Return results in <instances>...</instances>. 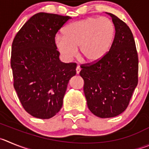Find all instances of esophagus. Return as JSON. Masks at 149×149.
<instances>
[{
  "mask_svg": "<svg viewBox=\"0 0 149 149\" xmlns=\"http://www.w3.org/2000/svg\"><path fill=\"white\" fill-rule=\"evenodd\" d=\"M80 71H81V68H80L79 66H77V68H76V73H77V74H79Z\"/></svg>",
  "mask_w": 149,
  "mask_h": 149,
  "instance_id": "obj_1",
  "label": "esophagus"
}]
</instances>
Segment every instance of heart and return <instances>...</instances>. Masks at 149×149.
Listing matches in <instances>:
<instances>
[{
    "label": "heart",
    "instance_id": "b5f03b06",
    "mask_svg": "<svg viewBox=\"0 0 149 149\" xmlns=\"http://www.w3.org/2000/svg\"><path fill=\"white\" fill-rule=\"evenodd\" d=\"M62 35L55 37V46L65 61H70L77 55L87 63L101 61L110 50L115 36L113 22L106 17H88L67 25Z\"/></svg>",
    "mask_w": 149,
    "mask_h": 149
}]
</instances>
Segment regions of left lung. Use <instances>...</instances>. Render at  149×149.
Masks as SVG:
<instances>
[{"mask_svg":"<svg viewBox=\"0 0 149 149\" xmlns=\"http://www.w3.org/2000/svg\"><path fill=\"white\" fill-rule=\"evenodd\" d=\"M115 27L113 44L105 56L96 63L81 66L87 107L101 118H112L127 108L138 82V56L129 26L113 14Z\"/></svg>","mask_w":149,"mask_h":149,"instance_id":"1","label":"left lung"}]
</instances>
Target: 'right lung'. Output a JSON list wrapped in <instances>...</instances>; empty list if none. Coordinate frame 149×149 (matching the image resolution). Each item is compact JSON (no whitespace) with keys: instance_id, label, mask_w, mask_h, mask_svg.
<instances>
[{"instance_id":"obj_1","label":"right lung","mask_w":149,"mask_h":149,"mask_svg":"<svg viewBox=\"0 0 149 149\" xmlns=\"http://www.w3.org/2000/svg\"><path fill=\"white\" fill-rule=\"evenodd\" d=\"M70 17L40 12L33 15L12 42L14 87L25 110L49 119L61 109L68 84L76 73L75 63L59 60L55 36Z\"/></svg>"}]
</instances>
